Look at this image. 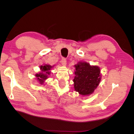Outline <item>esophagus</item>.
<instances>
[{"instance_id": "34e87169", "label": "esophagus", "mask_w": 134, "mask_h": 134, "mask_svg": "<svg viewBox=\"0 0 134 134\" xmlns=\"http://www.w3.org/2000/svg\"><path fill=\"white\" fill-rule=\"evenodd\" d=\"M61 63H62L63 65H66V59L65 58H63L61 60Z\"/></svg>"}]
</instances>
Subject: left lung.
<instances>
[{"label":"left lung","instance_id":"obj_1","mask_svg":"<svg viewBox=\"0 0 134 134\" xmlns=\"http://www.w3.org/2000/svg\"><path fill=\"white\" fill-rule=\"evenodd\" d=\"M75 90L80 94L90 95L98 87L100 81V69L97 66H91L86 62L78 63L75 65Z\"/></svg>","mask_w":134,"mask_h":134}]
</instances>
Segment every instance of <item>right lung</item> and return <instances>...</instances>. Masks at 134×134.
Returning <instances> with one entry per match:
<instances>
[{"mask_svg": "<svg viewBox=\"0 0 134 134\" xmlns=\"http://www.w3.org/2000/svg\"><path fill=\"white\" fill-rule=\"evenodd\" d=\"M52 68L49 65H44L40 66V69L41 70V72L36 74V76L37 77V80L39 81L40 83L42 84L44 83V80H46L48 78V75H50V72L49 71Z\"/></svg>", "mask_w": 134, "mask_h": 134, "instance_id": "obj_1", "label": "right lung"}]
</instances>
